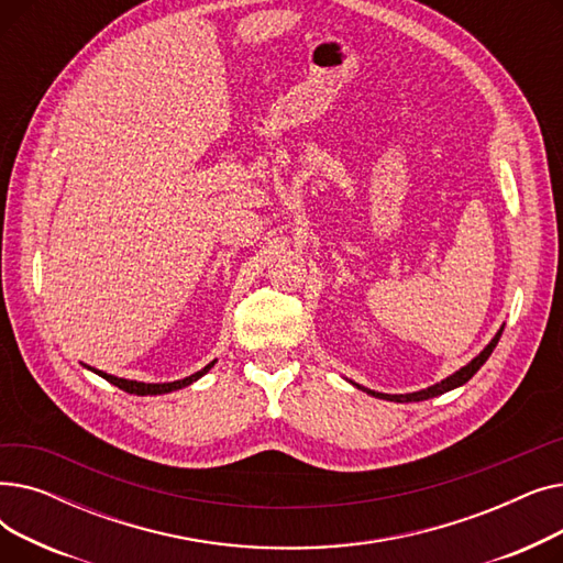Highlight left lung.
Returning a JSON list of instances; mask_svg holds the SVG:
<instances>
[{"label": "left lung", "instance_id": "obj_1", "mask_svg": "<svg viewBox=\"0 0 563 563\" xmlns=\"http://www.w3.org/2000/svg\"><path fill=\"white\" fill-rule=\"evenodd\" d=\"M501 331L505 329H499L497 331V335L490 340V344L479 353V356L472 361V363H467L465 367H461L459 372H454L452 376H448L445 380H440V383H435V386H431V388H427V390H420V393H410V395H383V393H374V390H367V388H361V390H365V393H369V395H374V397H378V399H388V401H399V404H404V401H424V399H431V397H438V395H442V393H450V390H454V388H459V386H463V383H467L472 376H475L477 372H479V367L488 361V356L493 353V349L497 346V342H499V335H501Z\"/></svg>", "mask_w": 563, "mask_h": 563}]
</instances>
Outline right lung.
Instances as JSON below:
<instances>
[{"label":"right lung","mask_w":563,"mask_h":563,"mask_svg":"<svg viewBox=\"0 0 563 563\" xmlns=\"http://www.w3.org/2000/svg\"><path fill=\"white\" fill-rule=\"evenodd\" d=\"M214 363L217 361H212L210 365H205L200 372H196V374H191V376H187V378H183V380H173V383H139V380H128V378H118V376H111V374H104V372H98V369H93L96 374H100L102 378H107L109 383H113L115 388H121V390H125V393H130V395H164V393H173V390H180V388H187V386H191L194 380H198L202 374H207L210 372L212 367H214Z\"/></svg>","instance_id":"obj_1"}]
</instances>
